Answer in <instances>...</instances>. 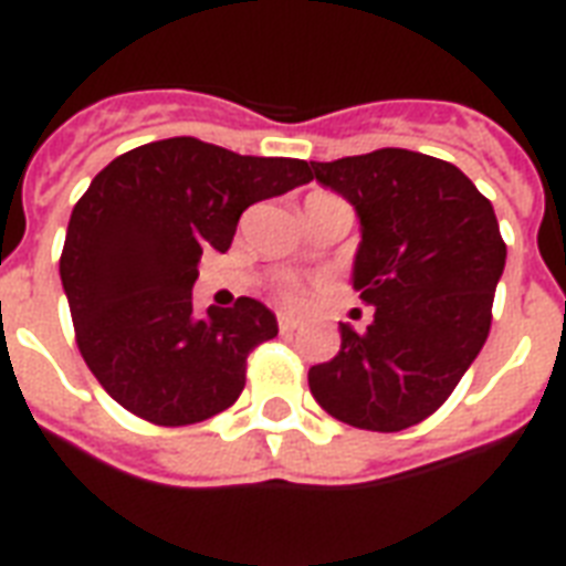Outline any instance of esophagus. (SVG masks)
<instances>
[{
	"label": "esophagus",
	"mask_w": 566,
	"mask_h": 566,
	"mask_svg": "<svg viewBox=\"0 0 566 566\" xmlns=\"http://www.w3.org/2000/svg\"><path fill=\"white\" fill-rule=\"evenodd\" d=\"M296 328H300V323H296V319L279 317V332H282V335H293Z\"/></svg>",
	"instance_id": "1"
}]
</instances>
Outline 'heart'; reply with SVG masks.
I'll list each match as a JSON object with an SVG mask.
<instances>
[{"label": "heart", "mask_w": 566, "mask_h": 566, "mask_svg": "<svg viewBox=\"0 0 566 566\" xmlns=\"http://www.w3.org/2000/svg\"><path fill=\"white\" fill-rule=\"evenodd\" d=\"M275 293H279V300H282L287 308H302V305L308 302V287H305L300 279H291V275L279 282Z\"/></svg>", "instance_id": "heart-1"}]
</instances>
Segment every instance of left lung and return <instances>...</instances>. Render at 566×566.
<instances>
[{"label":"left lung","mask_w":566,"mask_h":566,"mask_svg":"<svg viewBox=\"0 0 566 566\" xmlns=\"http://www.w3.org/2000/svg\"><path fill=\"white\" fill-rule=\"evenodd\" d=\"M311 167L361 217L353 284L376 311L367 332L340 323V353L311 367V394L355 429H411L447 402L491 332L505 270L493 205L455 164L411 149Z\"/></svg>","instance_id":"left-lung-1"}]
</instances>
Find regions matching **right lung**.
Wrapping results in <instances>:
<instances>
[{"label": "right lung", "mask_w": 566, "mask_h": 566, "mask_svg": "<svg viewBox=\"0 0 566 566\" xmlns=\"http://www.w3.org/2000/svg\"><path fill=\"white\" fill-rule=\"evenodd\" d=\"M305 181L308 161L196 137L137 146L91 181L66 226L61 282L78 353L111 399L167 429L238 402L249 353L279 326L249 296L196 314V264L231 247L249 205Z\"/></svg>", "instance_id": "1"}]
</instances>
